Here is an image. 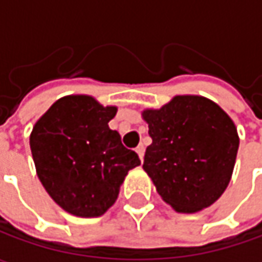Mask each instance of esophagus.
Here are the masks:
<instances>
[{
  "label": "esophagus",
  "instance_id": "1",
  "mask_svg": "<svg viewBox=\"0 0 262 262\" xmlns=\"http://www.w3.org/2000/svg\"><path fill=\"white\" fill-rule=\"evenodd\" d=\"M136 151H137V155H138V157H140V160H143V159H144V146H143V144H140V146L136 148Z\"/></svg>",
  "mask_w": 262,
  "mask_h": 262
}]
</instances>
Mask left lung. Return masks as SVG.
I'll list each match as a JSON object with an SVG mask.
<instances>
[{"instance_id": "left-lung-1", "label": "left lung", "mask_w": 262, "mask_h": 262, "mask_svg": "<svg viewBox=\"0 0 262 262\" xmlns=\"http://www.w3.org/2000/svg\"><path fill=\"white\" fill-rule=\"evenodd\" d=\"M151 144L143 169L178 213H196L225 192L236 162L239 136L226 112L204 96L179 95L144 109Z\"/></svg>"}]
</instances>
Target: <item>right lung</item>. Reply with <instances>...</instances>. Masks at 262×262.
Returning <instances> with one entry per match:
<instances>
[{
  "label": "right lung",
  "mask_w": 262,
  "mask_h": 262,
  "mask_svg": "<svg viewBox=\"0 0 262 262\" xmlns=\"http://www.w3.org/2000/svg\"><path fill=\"white\" fill-rule=\"evenodd\" d=\"M116 106L89 95L58 99L30 133L36 173L46 192L67 213L99 217L115 204L119 188L141 162L107 122Z\"/></svg>",
  "instance_id": "right-lung-1"
}]
</instances>
